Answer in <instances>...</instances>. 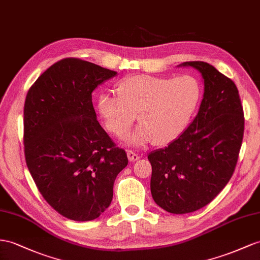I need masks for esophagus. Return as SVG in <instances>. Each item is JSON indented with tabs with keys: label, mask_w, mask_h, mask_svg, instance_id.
I'll use <instances>...</instances> for the list:
<instances>
[{
	"label": "esophagus",
	"mask_w": 260,
	"mask_h": 260,
	"mask_svg": "<svg viewBox=\"0 0 260 260\" xmlns=\"http://www.w3.org/2000/svg\"><path fill=\"white\" fill-rule=\"evenodd\" d=\"M127 157L131 161H137L139 158H141V156H139L138 154H136L135 151L133 150H127Z\"/></svg>",
	"instance_id": "1"
}]
</instances>
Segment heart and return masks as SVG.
<instances>
[{"instance_id":"b5f03b06","label":"heart","mask_w":260,"mask_h":260,"mask_svg":"<svg viewBox=\"0 0 260 260\" xmlns=\"http://www.w3.org/2000/svg\"><path fill=\"white\" fill-rule=\"evenodd\" d=\"M117 96L103 93L99 111L106 128L124 136L134 124H141L126 139L129 145L149 142L167 145L180 136L201 102L203 84L194 75H136L118 81Z\"/></svg>"}]
</instances>
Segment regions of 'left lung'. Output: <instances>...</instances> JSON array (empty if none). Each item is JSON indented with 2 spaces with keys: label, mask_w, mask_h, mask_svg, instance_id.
<instances>
[{
  "label": "left lung",
  "mask_w": 260,
  "mask_h": 260,
  "mask_svg": "<svg viewBox=\"0 0 260 260\" xmlns=\"http://www.w3.org/2000/svg\"><path fill=\"white\" fill-rule=\"evenodd\" d=\"M201 72L204 94L196 118L167 147L148 155L154 201L185 214L209 204L232 178L244 136V111L235 83L204 61H187Z\"/></svg>",
  "instance_id": "left-lung-1"
}]
</instances>
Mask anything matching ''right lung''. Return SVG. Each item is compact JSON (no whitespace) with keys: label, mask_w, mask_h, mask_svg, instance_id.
I'll return each mask as SVG.
<instances>
[{"label":"right lung","mask_w":260,"mask_h":260,"mask_svg":"<svg viewBox=\"0 0 260 260\" xmlns=\"http://www.w3.org/2000/svg\"><path fill=\"white\" fill-rule=\"evenodd\" d=\"M116 72L64 58L39 76L24 105L26 165L44 199L73 221L109 208L113 185L128 164L96 119L92 92Z\"/></svg>","instance_id":"obj_1"}]
</instances>
